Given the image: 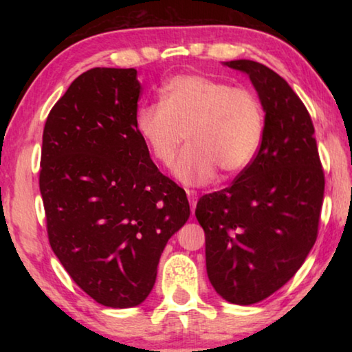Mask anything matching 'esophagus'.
<instances>
[{
    "label": "esophagus",
    "mask_w": 352,
    "mask_h": 352,
    "mask_svg": "<svg viewBox=\"0 0 352 352\" xmlns=\"http://www.w3.org/2000/svg\"><path fill=\"white\" fill-rule=\"evenodd\" d=\"M188 200H189V205H190V210H195V205H197V200H199V194L195 192V190H188Z\"/></svg>",
    "instance_id": "esophagus-1"
}]
</instances>
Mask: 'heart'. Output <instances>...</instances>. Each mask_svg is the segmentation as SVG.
<instances>
[{
  "mask_svg": "<svg viewBox=\"0 0 352 352\" xmlns=\"http://www.w3.org/2000/svg\"><path fill=\"white\" fill-rule=\"evenodd\" d=\"M136 132L155 162L169 168L186 136L175 177L189 186L228 178L252 163L265 130L258 94L211 77L178 74L164 82L160 104L136 111Z\"/></svg>",
  "mask_w": 352,
  "mask_h": 352,
  "instance_id": "b5f03b06",
  "label": "heart"
}]
</instances>
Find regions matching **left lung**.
I'll return each mask as SVG.
<instances>
[{
	"mask_svg": "<svg viewBox=\"0 0 352 352\" xmlns=\"http://www.w3.org/2000/svg\"><path fill=\"white\" fill-rule=\"evenodd\" d=\"M248 74L265 110L256 157L233 184L199 200L208 278L223 300L248 306L295 275L318 236L324 172L311 115L275 71L225 62Z\"/></svg>",
	"mask_w": 352,
	"mask_h": 352,
	"instance_id": "8db88e82",
	"label": "left lung"
}]
</instances>
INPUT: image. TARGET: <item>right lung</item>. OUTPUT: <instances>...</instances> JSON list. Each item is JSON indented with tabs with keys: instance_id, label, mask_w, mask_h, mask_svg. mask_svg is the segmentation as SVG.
I'll list each match as a JSON object with an SVG mask.
<instances>
[{
	"instance_id": "right-lung-1",
	"label": "right lung",
	"mask_w": 352,
	"mask_h": 352,
	"mask_svg": "<svg viewBox=\"0 0 352 352\" xmlns=\"http://www.w3.org/2000/svg\"><path fill=\"white\" fill-rule=\"evenodd\" d=\"M135 68H93L47 115L40 192L54 254L99 305H141L166 243L189 219L186 192L136 132Z\"/></svg>"
}]
</instances>
